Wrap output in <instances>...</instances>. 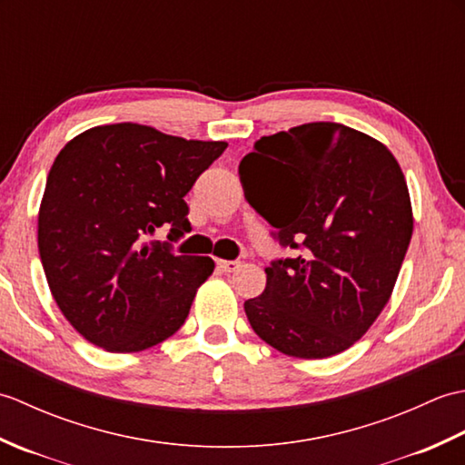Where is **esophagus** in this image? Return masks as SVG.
<instances>
[{
	"label": "esophagus",
	"mask_w": 465,
	"mask_h": 465,
	"mask_svg": "<svg viewBox=\"0 0 465 465\" xmlns=\"http://www.w3.org/2000/svg\"><path fill=\"white\" fill-rule=\"evenodd\" d=\"M240 262L235 260H217V268H220L222 272L225 273H232V272H238L240 270Z\"/></svg>",
	"instance_id": "obj_1"
}]
</instances>
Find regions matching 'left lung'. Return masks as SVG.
I'll return each mask as SVG.
<instances>
[{
    "label": "left lung",
    "instance_id": "left-lung-1",
    "mask_svg": "<svg viewBox=\"0 0 465 465\" xmlns=\"http://www.w3.org/2000/svg\"><path fill=\"white\" fill-rule=\"evenodd\" d=\"M240 180L295 252L265 268L263 293L243 303L253 331L302 360L351 348L390 302L413 233L398 160L348 125L303 124L262 137Z\"/></svg>",
    "mask_w": 465,
    "mask_h": 465
}]
</instances>
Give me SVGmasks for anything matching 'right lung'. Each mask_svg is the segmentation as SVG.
I'll return each mask as SVG.
<instances>
[{"label":"right lung","mask_w":465,"mask_h":465,"mask_svg":"<svg viewBox=\"0 0 465 465\" xmlns=\"http://www.w3.org/2000/svg\"><path fill=\"white\" fill-rule=\"evenodd\" d=\"M225 147L125 122L85 130L57 153L39 203V258L57 308L87 341L134 353L182 328L215 263L147 235L190 230L183 197Z\"/></svg>","instance_id":"add662e5"}]
</instances>
